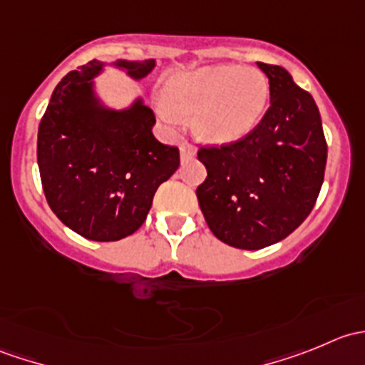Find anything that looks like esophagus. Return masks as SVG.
<instances>
[{"label": "esophagus", "mask_w": 365, "mask_h": 365, "mask_svg": "<svg viewBox=\"0 0 365 365\" xmlns=\"http://www.w3.org/2000/svg\"><path fill=\"white\" fill-rule=\"evenodd\" d=\"M180 157H182V162H187L196 157V148H194L190 143H182L180 145Z\"/></svg>", "instance_id": "34e87169"}]
</instances>
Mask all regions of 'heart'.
<instances>
[{
	"label": "heart",
	"mask_w": 365,
	"mask_h": 365,
	"mask_svg": "<svg viewBox=\"0 0 365 365\" xmlns=\"http://www.w3.org/2000/svg\"><path fill=\"white\" fill-rule=\"evenodd\" d=\"M157 113L168 123L192 114V130L212 145L245 138L259 123L270 98L268 79L240 65H210L165 77Z\"/></svg>",
	"instance_id": "heart-1"
}]
</instances>
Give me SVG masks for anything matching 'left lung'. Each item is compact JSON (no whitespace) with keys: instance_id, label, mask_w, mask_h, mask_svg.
I'll return each mask as SVG.
<instances>
[{"instance_id":"obj_1","label":"left lung","mask_w":365,"mask_h":365,"mask_svg":"<svg viewBox=\"0 0 365 365\" xmlns=\"http://www.w3.org/2000/svg\"><path fill=\"white\" fill-rule=\"evenodd\" d=\"M270 84V108L245 138L203 146L206 180L196 196L224 244L257 251L297 230L318 200L327 141L318 106L286 68L257 61Z\"/></svg>"}]
</instances>
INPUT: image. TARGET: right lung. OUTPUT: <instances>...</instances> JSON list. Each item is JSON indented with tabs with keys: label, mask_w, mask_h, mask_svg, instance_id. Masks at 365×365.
<instances>
[{
	"label": "right lung",
	"mask_w": 365,
	"mask_h": 365,
	"mask_svg": "<svg viewBox=\"0 0 365 365\" xmlns=\"http://www.w3.org/2000/svg\"><path fill=\"white\" fill-rule=\"evenodd\" d=\"M139 81L155 60H116ZM106 67L93 60L54 88L38 127L36 160L43 194L58 219L81 237L116 242L138 231L162 182L180 165L176 146L153 135L155 114L143 98L111 109L95 93Z\"/></svg>",
	"instance_id": "1"
}]
</instances>
